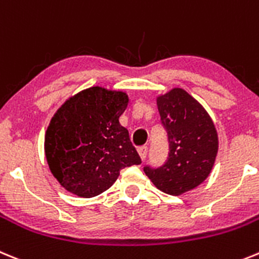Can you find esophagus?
Listing matches in <instances>:
<instances>
[{
  "label": "esophagus",
  "mask_w": 259,
  "mask_h": 259,
  "mask_svg": "<svg viewBox=\"0 0 259 259\" xmlns=\"http://www.w3.org/2000/svg\"><path fill=\"white\" fill-rule=\"evenodd\" d=\"M147 152H148V147H147V146L139 147V148H138V153H139V156H141L142 161H144V160H146Z\"/></svg>",
  "instance_id": "obj_1"
}]
</instances>
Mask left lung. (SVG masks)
Instances as JSON below:
<instances>
[{"label":"left lung","instance_id":"1","mask_svg":"<svg viewBox=\"0 0 259 259\" xmlns=\"http://www.w3.org/2000/svg\"><path fill=\"white\" fill-rule=\"evenodd\" d=\"M161 124L167 133L169 153L158 167L144 173L169 195H182L208 178L218 152V135L210 116L186 90H170L157 98Z\"/></svg>","mask_w":259,"mask_h":259}]
</instances>
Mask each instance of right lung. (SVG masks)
<instances>
[{"label":"right lung","instance_id":"1","mask_svg":"<svg viewBox=\"0 0 259 259\" xmlns=\"http://www.w3.org/2000/svg\"><path fill=\"white\" fill-rule=\"evenodd\" d=\"M129 98L94 86L66 101L45 135V155L60 185L80 197H94L113 185L120 170L142 162L118 122Z\"/></svg>","mask_w":259,"mask_h":259}]
</instances>
